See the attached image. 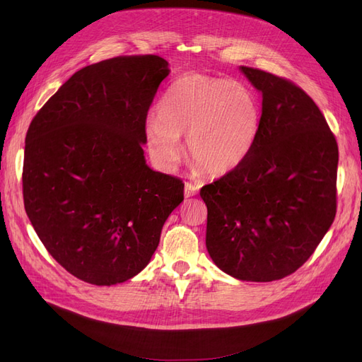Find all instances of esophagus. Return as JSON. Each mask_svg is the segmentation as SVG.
Segmentation results:
<instances>
[{"mask_svg":"<svg viewBox=\"0 0 362 362\" xmlns=\"http://www.w3.org/2000/svg\"><path fill=\"white\" fill-rule=\"evenodd\" d=\"M199 192V187L193 182H185V187H184V194L185 197H192V196H196Z\"/></svg>","mask_w":362,"mask_h":362,"instance_id":"34e87169","label":"esophagus"}]
</instances>
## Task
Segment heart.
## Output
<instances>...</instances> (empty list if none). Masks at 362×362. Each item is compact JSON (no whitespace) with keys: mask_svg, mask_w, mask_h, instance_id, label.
<instances>
[{"mask_svg":"<svg viewBox=\"0 0 362 362\" xmlns=\"http://www.w3.org/2000/svg\"><path fill=\"white\" fill-rule=\"evenodd\" d=\"M262 127L257 97L243 83L184 74L157 105V118L146 122V142L156 163L172 170L182 156L181 134L197 169L228 175L250 157Z\"/></svg>","mask_w":362,"mask_h":362,"instance_id":"b5f03b06","label":"heart"}]
</instances>
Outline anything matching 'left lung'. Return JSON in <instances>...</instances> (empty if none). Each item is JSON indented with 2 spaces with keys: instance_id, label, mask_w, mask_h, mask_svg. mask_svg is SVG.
Segmentation results:
<instances>
[{
  "instance_id": "obj_1",
  "label": "left lung",
  "mask_w": 362,
  "mask_h": 362,
  "mask_svg": "<svg viewBox=\"0 0 362 362\" xmlns=\"http://www.w3.org/2000/svg\"><path fill=\"white\" fill-rule=\"evenodd\" d=\"M241 71L262 93V127L250 157L201 189L206 248L229 276L272 281L303 267L331 228L339 146L300 86L259 69Z\"/></svg>"
}]
</instances>
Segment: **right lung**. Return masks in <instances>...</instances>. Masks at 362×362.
Listing matches in <instances>:
<instances>
[{"instance_id": "1", "label": "right lung", "mask_w": 362, "mask_h": 362, "mask_svg": "<svg viewBox=\"0 0 362 362\" xmlns=\"http://www.w3.org/2000/svg\"><path fill=\"white\" fill-rule=\"evenodd\" d=\"M169 74L157 55L115 57L61 85L25 138L23 205L35 233L76 279L110 286L151 260L184 201L180 178L146 166V115Z\"/></svg>"}]
</instances>
